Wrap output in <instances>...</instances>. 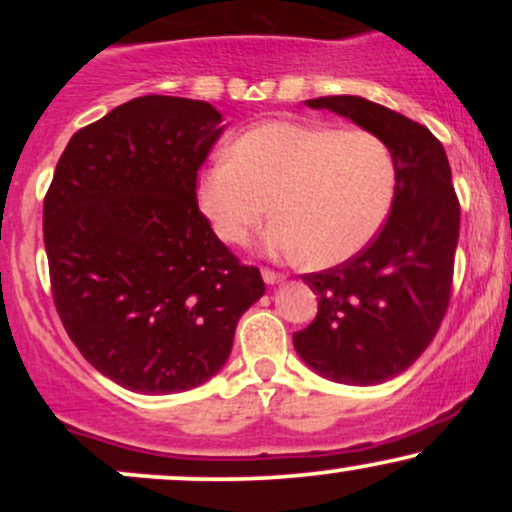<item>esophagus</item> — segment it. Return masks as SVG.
I'll return each mask as SVG.
<instances>
[{"instance_id":"esophagus-1","label":"esophagus","mask_w":512,"mask_h":512,"mask_svg":"<svg viewBox=\"0 0 512 512\" xmlns=\"http://www.w3.org/2000/svg\"><path fill=\"white\" fill-rule=\"evenodd\" d=\"M262 279L267 281V284H279V281H284V274L274 272V269H262Z\"/></svg>"}]
</instances>
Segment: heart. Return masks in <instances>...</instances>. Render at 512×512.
I'll use <instances>...</instances> for the list:
<instances>
[{
    "label": "heart",
    "instance_id": "1",
    "mask_svg": "<svg viewBox=\"0 0 512 512\" xmlns=\"http://www.w3.org/2000/svg\"><path fill=\"white\" fill-rule=\"evenodd\" d=\"M397 192L390 144L370 129L274 120L243 132L197 178V204L223 243L245 245L267 211V245L332 267L378 236Z\"/></svg>",
    "mask_w": 512,
    "mask_h": 512
}]
</instances>
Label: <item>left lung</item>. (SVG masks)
Returning <instances> with one entry per match:
<instances>
[{"label": "left lung", "mask_w": 512, "mask_h": 512, "mask_svg": "<svg viewBox=\"0 0 512 512\" xmlns=\"http://www.w3.org/2000/svg\"><path fill=\"white\" fill-rule=\"evenodd\" d=\"M380 134L397 161L392 211L358 255L303 274L317 315L293 334L315 373L344 385H378L407 370L448 313L460 238V199L443 144L428 127L361 96L308 101Z\"/></svg>", "instance_id": "1"}]
</instances>
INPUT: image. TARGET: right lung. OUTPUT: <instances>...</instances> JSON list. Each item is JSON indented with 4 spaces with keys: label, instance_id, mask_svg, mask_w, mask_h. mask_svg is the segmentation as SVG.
<instances>
[{
    "label": "right lung",
    "instance_id": "1",
    "mask_svg": "<svg viewBox=\"0 0 512 512\" xmlns=\"http://www.w3.org/2000/svg\"><path fill=\"white\" fill-rule=\"evenodd\" d=\"M204 101L142 96L69 139L43 202L52 301L98 373L142 395L226 363L264 281L211 231L197 173L221 137Z\"/></svg>",
    "mask_w": 512,
    "mask_h": 512
}]
</instances>
